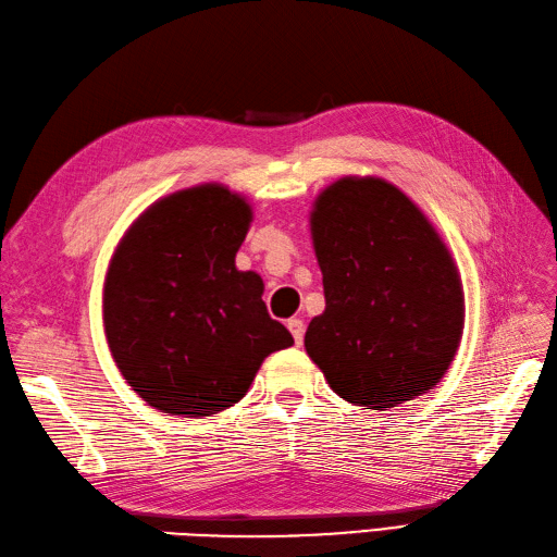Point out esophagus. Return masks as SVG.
<instances>
[{"instance_id": "obj_1", "label": "esophagus", "mask_w": 557, "mask_h": 557, "mask_svg": "<svg viewBox=\"0 0 557 557\" xmlns=\"http://www.w3.org/2000/svg\"><path fill=\"white\" fill-rule=\"evenodd\" d=\"M288 331L293 333L295 338V345H302V338H305V324L300 319H288Z\"/></svg>"}]
</instances>
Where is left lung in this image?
I'll return each instance as SVG.
<instances>
[{
    "label": "left lung",
    "instance_id": "8db88e82",
    "mask_svg": "<svg viewBox=\"0 0 557 557\" xmlns=\"http://www.w3.org/2000/svg\"><path fill=\"white\" fill-rule=\"evenodd\" d=\"M324 312L305 350L333 393L386 410L431 391L465 329L460 271L410 197L376 176H343L310 212Z\"/></svg>",
    "mask_w": 557,
    "mask_h": 557
}]
</instances>
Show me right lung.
I'll return each instance as SVG.
<instances>
[{
  "label": "right lung",
  "mask_w": 557,
  "mask_h": 557,
  "mask_svg": "<svg viewBox=\"0 0 557 557\" xmlns=\"http://www.w3.org/2000/svg\"><path fill=\"white\" fill-rule=\"evenodd\" d=\"M252 207L221 183L176 190L123 233L102 319L121 376L159 412L212 417L245 398L271 352L290 348L264 283L236 269Z\"/></svg>",
  "instance_id": "right-lung-1"
}]
</instances>
